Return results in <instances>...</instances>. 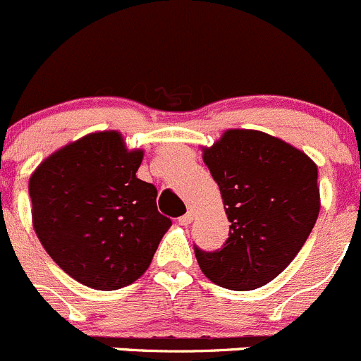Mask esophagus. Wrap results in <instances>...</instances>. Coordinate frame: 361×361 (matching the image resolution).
Returning a JSON list of instances; mask_svg holds the SVG:
<instances>
[{
  "mask_svg": "<svg viewBox=\"0 0 361 361\" xmlns=\"http://www.w3.org/2000/svg\"><path fill=\"white\" fill-rule=\"evenodd\" d=\"M192 220H194V213L188 212V213H185L183 216H180V219H178V224H180V226H188Z\"/></svg>",
  "mask_w": 361,
  "mask_h": 361,
  "instance_id": "34e87169",
  "label": "esophagus"
}]
</instances>
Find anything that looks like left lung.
<instances>
[{
    "label": "left lung",
    "instance_id": "left-lung-1",
    "mask_svg": "<svg viewBox=\"0 0 361 361\" xmlns=\"http://www.w3.org/2000/svg\"><path fill=\"white\" fill-rule=\"evenodd\" d=\"M202 160L222 194L229 238L195 247L199 268L220 288L248 291L274 281L302 250L321 208L317 166L282 139L229 128Z\"/></svg>",
    "mask_w": 361,
    "mask_h": 361
}]
</instances>
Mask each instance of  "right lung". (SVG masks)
I'll list each match as a JSON object with an SVG mask.
<instances>
[{"mask_svg": "<svg viewBox=\"0 0 361 361\" xmlns=\"http://www.w3.org/2000/svg\"><path fill=\"white\" fill-rule=\"evenodd\" d=\"M142 157L120 132H93L31 174L35 233L52 261L87 288L113 291L137 281L171 227L157 209V188L135 176Z\"/></svg>", "mask_w": 361, "mask_h": 361, "instance_id": "right-lung-1", "label": "right lung"}]
</instances>
